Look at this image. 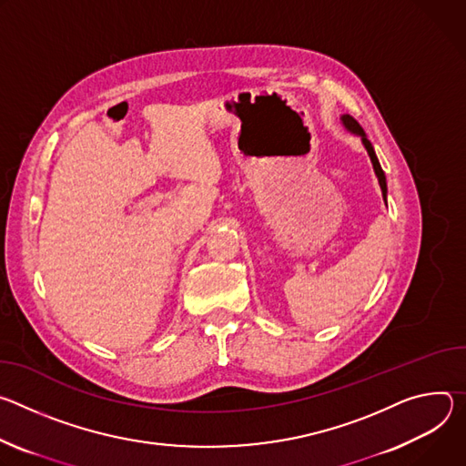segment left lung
<instances>
[{"label": "left lung", "instance_id": "left-lung-1", "mask_svg": "<svg viewBox=\"0 0 466 466\" xmlns=\"http://www.w3.org/2000/svg\"><path fill=\"white\" fill-rule=\"evenodd\" d=\"M342 122H344V126H346L348 131H351V133H355V135H359L360 138H363V144H365V147H367V151H369V155H370V159H372L376 176H378V179H380V185H381V190H383V198H387V181H385V174H383V170H381V165H380V161H378V157H376V151H374L370 140L367 138L363 127L359 126V122H357L355 118H351V116H348V115L342 116Z\"/></svg>", "mask_w": 466, "mask_h": 466}]
</instances>
